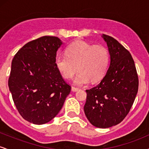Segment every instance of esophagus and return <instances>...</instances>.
<instances>
[{
    "mask_svg": "<svg viewBox=\"0 0 149 149\" xmlns=\"http://www.w3.org/2000/svg\"><path fill=\"white\" fill-rule=\"evenodd\" d=\"M71 90H72L73 92H77L79 90V89L77 88H75V87H72V88H71Z\"/></svg>",
    "mask_w": 149,
    "mask_h": 149,
    "instance_id": "obj_1",
    "label": "esophagus"
}]
</instances>
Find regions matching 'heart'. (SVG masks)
Instances as JSON below:
<instances>
[{
  "label": "heart",
  "mask_w": 149,
  "mask_h": 149,
  "mask_svg": "<svg viewBox=\"0 0 149 149\" xmlns=\"http://www.w3.org/2000/svg\"><path fill=\"white\" fill-rule=\"evenodd\" d=\"M110 61L109 51L105 46L93 45L85 40L73 42L66 47V54L55 57L57 69L66 79H71L79 70L73 83L83 85L102 79L107 73ZM78 67L77 68V66Z\"/></svg>",
  "instance_id": "heart-1"
}]
</instances>
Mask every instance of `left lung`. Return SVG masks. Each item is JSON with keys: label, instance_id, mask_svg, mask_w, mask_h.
<instances>
[{"label": "left lung", "instance_id": "1", "mask_svg": "<svg viewBox=\"0 0 149 149\" xmlns=\"http://www.w3.org/2000/svg\"><path fill=\"white\" fill-rule=\"evenodd\" d=\"M107 42L110 65L97 86L86 90L84 111L92 125L108 128L126 117L138 92L139 79L134 61L127 49L115 38L103 34Z\"/></svg>", "mask_w": 149, "mask_h": 149}]
</instances>
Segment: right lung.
I'll list each match as a JSON object with an SVG mask.
<instances>
[{
	"instance_id": "right-lung-1",
	"label": "right lung",
	"mask_w": 149,
	"mask_h": 149,
	"mask_svg": "<svg viewBox=\"0 0 149 149\" xmlns=\"http://www.w3.org/2000/svg\"><path fill=\"white\" fill-rule=\"evenodd\" d=\"M61 45L57 37H40L25 44L12 61L8 87L19 114L31 123L54 118L71 92L55 65Z\"/></svg>"
}]
</instances>
